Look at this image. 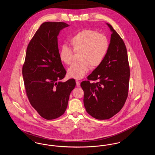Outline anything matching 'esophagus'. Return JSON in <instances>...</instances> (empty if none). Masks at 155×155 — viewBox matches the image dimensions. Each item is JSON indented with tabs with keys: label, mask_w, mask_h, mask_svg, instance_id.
Returning <instances> with one entry per match:
<instances>
[{
	"label": "esophagus",
	"mask_w": 155,
	"mask_h": 155,
	"mask_svg": "<svg viewBox=\"0 0 155 155\" xmlns=\"http://www.w3.org/2000/svg\"><path fill=\"white\" fill-rule=\"evenodd\" d=\"M75 82H76V85H77V86L78 87H79L80 86V82L78 81V80H76Z\"/></svg>",
	"instance_id": "obj_1"
}]
</instances>
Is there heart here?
Returning <instances> with one entry per match:
<instances>
[{
  "label": "heart",
  "mask_w": 155,
  "mask_h": 155,
  "mask_svg": "<svg viewBox=\"0 0 155 155\" xmlns=\"http://www.w3.org/2000/svg\"><path fill=\"white\" fill-rule=\"evenodd\" d=\"M70 44L74 53H80V62L73 64L68 68L67 74L69 77L77 80L82 78L88 73L90 66L95 68L102 63L109 47L107 37L89 29L77 33L70 39ZM72 50L70 47L63 46L59 53L60 60L66 65L72 62L73 52Z\"/></svg>",
  "instance_id": "b5f03b06"
}]
</instances>
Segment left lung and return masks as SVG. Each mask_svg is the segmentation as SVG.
I'll return each mask as SVG.
<instances>
[{
	"mask_svg": "<svg viewBox=\"0 0 155 155\" xmlns=\"http://www.w3.org/2000/svg\"><path fill=\"white\" fill-rule=\"evenodd\" d=\"M112 32L107 54L102 63L82 81L86 111L98 120L112 117L123 108L128 96L130 66L125 44L110 24ZM96 81L90 83L89 81Z\"/></svg>",
	"mask_w": 155,
	"mask_h": 155,
	"instance_id": "obj_1",
	"label": "left lung"
}]
</instances>
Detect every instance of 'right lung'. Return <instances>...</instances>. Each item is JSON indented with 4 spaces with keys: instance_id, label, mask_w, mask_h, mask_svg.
<instances>
[{
    "instance_id": "right-lung-1",
    "label": "right lung",
    "mask_w": 155,
    "mask_h": 155,
    "mask_svg": "<svg viewBox=\"0 0 155 155\" xmlns=\"http://www.w3.org/2000/svg\"><path fill=\"white\" fill-rule=\"evenodd\" d=\"M63 22H44L27 46L22 77L31 104L46 120L58 118L66 110L74 79L66 82V71L59 58L58 37L68 27Z\"/></svg>"
}]
</instances>
